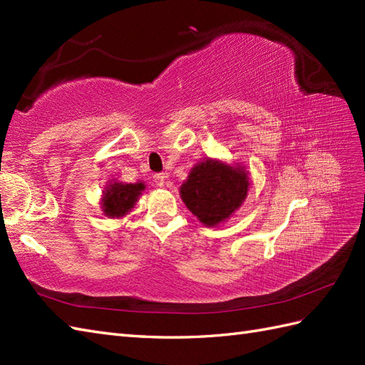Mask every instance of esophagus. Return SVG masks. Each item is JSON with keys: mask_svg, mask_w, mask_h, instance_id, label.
Instances as JSON below:
<instances>
[{"mask_svg": "<svg viewBox=\"0 0 365 365\" xmlns=\"http://www.w3.org/2000/svg\"><path fill=\"white\" fill-rule=\"evenodd\" d=\"M153 180H155V183H157V187H165V183H166V175L163 174V173H160V174H155L153 175Z\"/></svg>", "mask_w": 365, "mask_h": 365, "instance_id": "esophagus-1", "label": "esophagus"}]
</instances>
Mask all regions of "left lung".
<instances>
[{
    "label": "left lung",
    "mask_w": 365,
    "mask_h": 365,
    "mask_svg": "<svg viewBox=\"0 0 365 365\" xmlns=\"http://www.w3.org/2000/svg\"><path fill=\"white\" fill-rule=\"evenodd\" d=\"M250 190L243 166L207 158L191 169L180 196L188 210L208 227L218 226L242 207Z\"/></svg>",
    "instance_id": "left-lung-1"
}]
</instances>
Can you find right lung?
I'll return each mask as SVG.
<instances>
[{
    "mask_svg": "<svg viewBox=\"0 0 365 365\" xmlns=\"http://www.w3.org/2000/svg\"><path fill=\"white\" fill-rule=\"evenodd\" d=\"M145 190L143 182L138 183H110L103 191L102 210L108 218H122L131 208L135 207L136 200Z\"/></svg>",
    "mask_w": 365,
    "mask_h": 365,
    "instance_id": "1",
    "label": "right lung"
}]
</instances>
